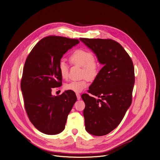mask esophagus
<instances>
[{
  "label": "esophagus",
  "instance_id": "1",
  "mask_svg": "<svg viewBox=\"0 0 160 160\" xmlns=\"http://www.w3.org/2000/svg\"><path fill=\"white\" fill-rule=\"evenodd\" d=\"M76 95H77V99H78V100H80V93H76Z\"/></svg>",
  "mask_w": 160,
  "mask_h": 160
}]
</instances>
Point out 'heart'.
Wrapping results in <instances>:
<instances>
[{
    "instance_id": "b5f03b06",
    "label": "heart",
    "mask_w": 160,
    "mask_h": 160,
    "mask_svg": "<svg viewBox=\"0 0 160 160\" xmlns=\"http://www.w3.org/2000/svg\"><path fill=\"white\" fill-rule=\"evenodd\" d=\"M72 64L82 67L80 80H73L65 85V88L74 92H80L88 86V80H94L98 75L100 65L98 60L94 57L93 52L85 49H78L74 51L69 58ZM58 71L60 76L66 79L68 76V67L67 63L61 60L58 65Z\"/></svg>"
}]
</instances>
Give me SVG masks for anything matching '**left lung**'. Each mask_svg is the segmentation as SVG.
<instances>
[{"instance_id":"1","label":"left lung","mask_w":160,"mask_h":160,"mask_svg":"<svg viewBox=\"0 0 160 160\" xmlns=\"http://www.w3.org/2000/svg\"><path fill=\"white\" fill-rule=\"evenodd\" d=\"M80 39L103 65L87 91L92 95L83 93L82 98L85 104L86 131L104 136L118 126L131 104L135 82L133 63L123 47L113 39Z\"/></svg>"}]
</instances>
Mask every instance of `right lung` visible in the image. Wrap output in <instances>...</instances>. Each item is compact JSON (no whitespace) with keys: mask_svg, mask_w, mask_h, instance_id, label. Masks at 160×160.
I'll use <instances>...</instances> for the list:
<instances>
[{"mask_svg":"<svg viewBox=\"0 0 160 160\" xmlns=\"http://www.w3.org/2000/svg\"><path fill=\"white\" fill-rule=\"evenodd\" d=\"M79 43L78 39L49 36L32 48L25 62L21 82L27 115L41 132L57 134L65 129L67 117L77 101L74 92L52 96V88L62 85L58 65L65 53Z\"/></svg>","mask_w":160,"mask_h":160,"instance_id":"1","label":"right lung"}]
</instances>
